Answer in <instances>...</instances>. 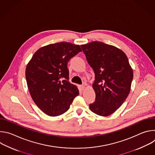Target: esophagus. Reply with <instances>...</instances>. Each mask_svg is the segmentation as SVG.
I'll use <instances>...</instances> for the list:
<instances>
[{
    "label": "esophagus",
    "mask_w": 155,
    "mask_h": 155,
    "mask_svg": "<svg viewBox=\"0 0 155 155\" xmlns=\"http://www.w3.org/2000/svg\"><path fill=\"white\" fill-rule=\"evenodd\" d=\"M79 87H80V90L83 91V90H84V88H85V86H84V85H80V86H79Z\"/></svg>",
    "instance_id": "esophagus-1"
}]
</instances>
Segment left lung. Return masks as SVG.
<instances>
[{
  "label": "left lung",
  "instance_id": "1",
  "mask_svg": "<svg viewBox=\"0 0 155 155\" xmlns=\"http://www.w3.org/2000/svg\"><path fill=\"white\" fill-rule=\"evenodd\" d=\"M81 47L95 74L96 99L90 104V110L98 115L108 116L120 107L130 91L133 71L128 58L119 48L98 41Z\"/></svg>",
  "mask_w": 155,
  "mask_h": 155
}]
</instances>
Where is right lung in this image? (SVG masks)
I'll use <instances>...</instances> for the list:
<instances>
[{
	"label": "right lung",
	"mask_w": 155,
	"mask_h": 155,
	"mask_svg": "<svg viewBox=\"0 0 155 155\" xmlns=\"http://www.w3.org/2000/svg\"><path fill=\"white\" fill-rule=\"evenodd\" d=\"M82 50L69 42L50 44L38 49L26 69L29 93L35 104L45 114L56 117L67 112L79 94L69 81L68 62Z\"/></svg>",
	"instance_id": "add662e5"
}]
</instances>
